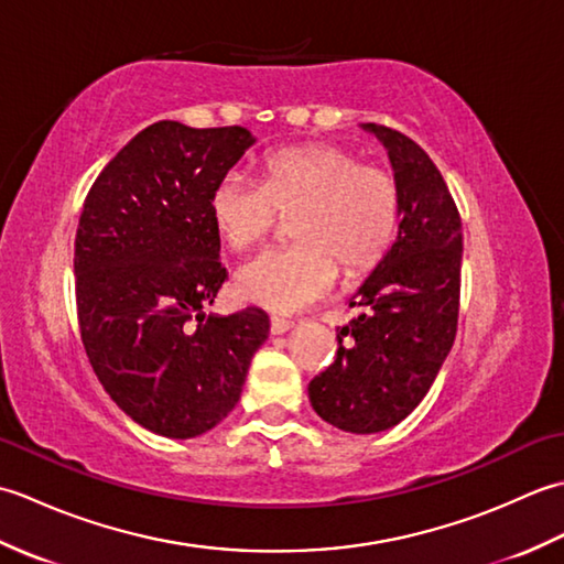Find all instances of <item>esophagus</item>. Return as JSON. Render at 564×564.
Masks as SVG:
<instances>
[{"label":"esophagus","instance_id":"34e87169","mask_svg":"<svg viewBox=\"0 0 564 564\" xmlns=\"http://www.w3.org/2000/svg\"><path fill=\"white\" fill-rule=\"evenodd\" d=\"M269 329H271V334H285L289 329H293V322L283 319V317H271Z\"/></svg>","mask_w":564,"mask_h":564}]
</instances>
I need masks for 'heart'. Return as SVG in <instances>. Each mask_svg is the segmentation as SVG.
Masks as SVG:
<instances>
[{
	"label": "heart",
	"mask_w": 564,
	"mask_h": 564,
	"mask_svg": "<svg viewBox=\"0 0 564 564\" xmlns=\"http://www.w3.org/2000/svg\"><path fill=\"white\" fill-rule=\"evenodd\" d=\"M293 212L297 242L263 251L235 275L239 297L275 313L317 303L339 269L346 279L373 271L398 239L402 194L390 172L349 150L297 145L269 154L261 184L230 170L208 196L210 223L232 251L257 247Z\"/></svg>",
	"instance_id": "obj_1"
}]
</instances>
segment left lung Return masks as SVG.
<instances>
[{"label":"left lung","instance_id":"obj_1","mask_svg":"<svg viewBox=\"0 0 564 564\" xmlns=\"http://www.w3.org/2000/svg\"><path fill=\"white\" fill-rule=\"evenodd\" d=\"M402 194L398 242L358 289L361 307L337 327V358L310 380L313 410L341 431L400 424L434 386L458 332L463 225L436 164L412 138L380 123Z\"/></svg>","mask_w":564,"mask_h":564}]
</instances>
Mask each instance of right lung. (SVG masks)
Instances as JSON below:
<instances>
[{
  "instance_id": "obj_1",
  "label": "right lung",
  "mask_w": 564,
  "mask_h": 564,
  "mask_svg": "<svg viewBox=\"0 0 564 564\" xmlns=\"http://www.w3.org/2000/svg\"><path fill=\"white\" fill-rule=\"evenodd\" d=\"M251 142L242 126L152 123L84 198L75 237L84 351L111 400L166 438L220 424L269 337L259 307L203 315L227 279L208 196Z\"/></svg>"
}]
</instances>
